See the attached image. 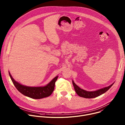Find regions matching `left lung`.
<instances>
[{
  "instance_id": "obj_1",
  "label": "left lung",
  "mask_w": 125,
  "mask_h": 125,
  "mask_svg": "<svg viewBox=\"0 0 125 125\" xmlns=\"http://www.w3.org/2000/svg\"><path fill=\"white\" fill-rule=\"evenodd\" d=\"M72 82H73V84L74 85L75 92L77 93V94L79 96L85 98H93L97 97L103 94L104 93H106L107 91L114 83H113L112 84H111V85H110L107 87H105L104 88L99 89V90H98L95 91L88 92L81 88L77 84H75V83L73 81H72Z\"/></svg>"
}]
</instances>
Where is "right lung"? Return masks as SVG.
I'll list each match as a JSON object with an SVG mask.
<instances>
[{"instance_id":"add662e5","label":"right lung","mask_w":125,"mask_h":125,"mask_svg":"<svg viewBox=\"0 0 125 125\" xmlns=\"http://www.w3.org/2000/svg\"><path fill=\"white\" fill-rule=\"evenodd\" d=\"M9 74L17 90L23 95L33 99H41L50 96L54 91L55 83L58 77L57 76L55 77L45 86L32 87L20 84L14 80L9 72Z\"/></svg>"}]
</instances>
